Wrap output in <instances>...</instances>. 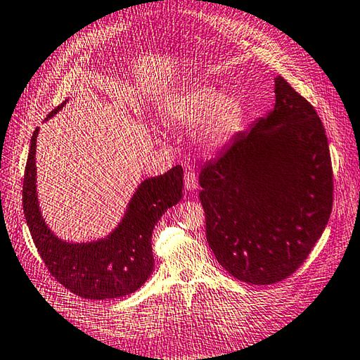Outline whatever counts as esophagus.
<instances>
[{
	"label": "esophagus",
	"instance_id": "1",
	"mask_svg": "<svg viewBox=\"0 0 360 360\" xmlns=\"http://www.w3.org/2000/svg\"><path fill=\"white\" fill-rule=\"evenodd\" d=\"M184 186L190 192H193V190L198 188V176H196L195 172H186L184 173Z\"/></svg>",
	"mask_w": 360,
	"mask_h": 360
}]
</instances>
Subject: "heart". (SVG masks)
<instances>
[{
    "instance_id": "obj_1",
    "label": "heart",
    "mask_w": 360,
    "mask_h": 360,
    "mask_svg": "<svg viewBox=\"0 0 360 360\" xmlns=\"http://www.w3.org/2000/svg\"><path fill=\"white\" fill-rule=\"evenodd\" d=\"M240 98L212 86H196L174 98L165 122L181 129H196V140L206 150H218L236 137L243 122Z\"/></svg>"
}]
</instances>
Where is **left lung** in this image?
Masks as SVG:
<instances>
[{
	"label": "left lung",
	"instance_id": "1",
	"mask_svg": "<svg viewBox=\"0 0 360 360\" xmlns=\"http://www.w3.org/2000/svg\"><path fill=\"white\" fill-rule=\"evenodd\" d=\"M276 103L200 174L206 238L231 276L279 283L307 259L333 210L328 137L314 105L274 77Z\"/></svg>",
	"mask_w": 360,
	"mask_h": 360
}]
</instances>
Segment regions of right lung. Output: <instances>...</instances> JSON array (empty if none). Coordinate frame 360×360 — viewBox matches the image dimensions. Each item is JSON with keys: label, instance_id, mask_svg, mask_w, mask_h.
Masks as SVG:
<instances>
[{"label": "right lung", "instance_id": "add662e5", "mask_svg": "<svg viewBox=\"0 0 360 360\" xmlns=\"http://www.w3.org/2000/svg\"><path fill=\"white\" fill-rule=\"evenodd\" d=\"M67 104L58 105L53 115ZM31 137L23 179V210L27 228L48 271L63 287L87 300H110L131 295L145 284L154 266L151 236L159 218L182 198V167L148 178L139 184L118 226L105 238L73 243L62 240L41 217L35 186V146Z\"/></svg>", "mask_w": 360, "mask_h": 360}]
</instances>
